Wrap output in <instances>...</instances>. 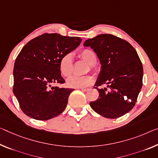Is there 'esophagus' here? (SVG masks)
Returning a JSON list of instances; mask_svg holds the SVG:
<instances>
[{"mask_svg": "<svg viewBox=\"0 0 158 158\" xmlns=\"http://www.w3.org/2000/svg\"><path fill=\"white\" fill-rule=\"evenodd\" d=\"M82 92H87L89 90L88 88H80Z\"/></svg>", "mask_w": 158, "mask_h": 158, "instance_id": "esophagus-1", "label": "esophagus"}]
</instances>
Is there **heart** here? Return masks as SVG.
Returning <instances> with one entry per match:
<instances>
[{"mask_svg": "<svg viewBox=\"0 0 158 158\" xmlns=\"http://www.w3.org/2000/svg\"><path fill=\"white\" fill-rule=\"evenodd\" d=\"M79 57L88 64L87 71H90L95 73L98 71L96 66L97 56L93 50L89 48H85L79 52ZM59 70L63 76L70 77L73 72V62L72 56L70 54H65L62 56L59 61ZM93 77L91 76H73L67 81V85L73 88H81L91 85L93 83Z\"/></svg>", "mask_w": 158, "mask_h": 158, "instance_id": "obj_1", "label": "heart"}]
</instances>
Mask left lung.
Returning a JSON list of instances; mask_svg holds the SVG:
<instances>
[{"label":"left lung","mask_w":158,"mask_h":158,"mask_svg":"<svg viewBox=\"0 0 158 158\" xmlns=\"http://www.w3.org/2000/svg\"><path fill=\"white\" fill-rule=\"evenodd\" d=\"M84 46L93 48L102 65L94 87L99 98L89 102L91 108L108 118L126 114L135 106L143 85V69L136 51L127 41L110 34L89 39ZM103 84L108 87L98 88Z\"/></svg>","instance_id":"8db88e82"}]
</instances>
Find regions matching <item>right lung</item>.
I'll use <instances>...</instances> for the list:
<instances>
[{"label":"right lung","instance_id":"right-lung-1","mask_svg":"<svg viewBox=\"0 0 158 158\" xmlns=\"http://www.w3.org/2000/svg\"><path fill=\"white\" fill-rule=\"evenodd\" d=\"M81 42L77 37L44 33L22 48L15 61L13 91L27 116L45 121L64 111L74 89L52 85L65 83L59 61Z\"/></svg>","mask_w":158,"mask_h":158}]
</instances>
